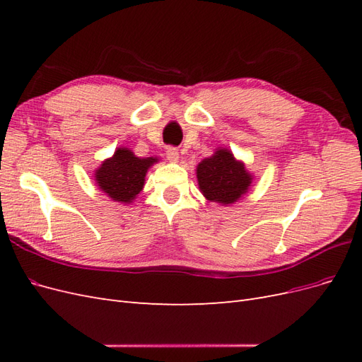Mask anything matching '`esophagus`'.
<instances>
[{
	"mask_svg": "<svg viewBox=\"0 0 362 362\" xmlns=\"http://www.w3.org/2000/svg\"><path fill=\"white\" fill-rule=\"evenodd\" d=\"M166 157H168V160H169V161H178V158H180V152H178V149H177V148H172V146H169V148L166 149Z\"/></svg>",
	"mask_w": 362,
	"mask_h": 362,
	"instance_id": "obj_1",
	"label": "esophagus"
}]
</instances>
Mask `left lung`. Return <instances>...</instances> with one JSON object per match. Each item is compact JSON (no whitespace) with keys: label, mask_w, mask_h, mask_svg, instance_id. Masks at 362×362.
Here are the masks:
<instances>
[{"label":"left lung","mask_w":362,"mask_h":362,"mask_svg":"<svg viewBox=\"0 0 362 362\" xmlns=\"http://www.w3.org/2000/svg\"><path fill=\"white\" fill-rule=\"evenodd\" d=\"M199 190L208 201L222 205L237 202L252 184V175L245 163L235 160L233 152L221 148L210 158H204L196 168Z\"/></svg>","instance_id":"8db88e82"}]
</instances>
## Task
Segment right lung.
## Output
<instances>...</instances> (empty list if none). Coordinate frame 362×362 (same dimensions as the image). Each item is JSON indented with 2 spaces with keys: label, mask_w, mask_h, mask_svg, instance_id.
<instances>
[{
  "label": "right lung",
  "mask_w": 362,
  "mask_h": 362,
  "mask_svg": "<svg viewBox=\"0 0 362 362\" xmlns=\"http://www.w3.org/2000/svg\"><path fill=\"white\" fill-rule=\"evenodd\" d=\"M157 161L156 157L140 158L128 148H117L113 157L104 160L95 170V181L108 198L129 204L144 189L146 172Z\"/></svg>",
  "instance_id": "right-lung-1"
}]
</instances>
